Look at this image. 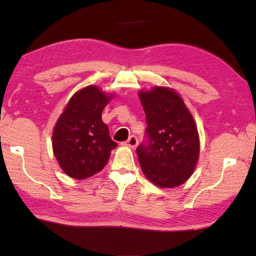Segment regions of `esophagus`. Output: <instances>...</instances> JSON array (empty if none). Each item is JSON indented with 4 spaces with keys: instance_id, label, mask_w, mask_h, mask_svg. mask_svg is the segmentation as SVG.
I'll list each match as a JSON object with an SVG mask.
<instances>
[{
    "instance_id": "obj_1",
    "label": "esophagus",
    "mask_w": 256,
    "mask_h": 256,
    "mask_svg": "<svg viewBox=\"0 0 256 256\" xmlns=\"http://www.w3.org/2000/svg\"><path fill=\"white\" fill-rule=\"evenodd\" d=\"M125 146H130V148L134 149L136 146H138V138L136 136H131L128 138V140H126V142H125Z\"/></svg>"
}]
</instances>
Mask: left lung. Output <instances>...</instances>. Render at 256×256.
I'll list each match as a JSON object with an SVG mask.
<instances>
[{
  "label": "left lung",
  "mask_w": 256,
  "mask_h": 256,
  "mask_svg": "<svg viewBox=\"0 0 256 256\" xmlns=\"http://www.w3.org/2000/svg\"><path fill=\"white\" fill-rule=\"evenodd\" d=\"M138 98L149 138L136 149L141 170L158 188L180 186L192 176L200 154L196 120L180 94L168 86L141 90Z\"/></svg>",
  "instance_id": "8db88e82"
}]
</instances>
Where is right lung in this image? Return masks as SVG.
I'll use <instances>...</instances> for the list:
<instances>
[{
    "mask_svg": "<svg viewBox=\"0 0 256 256\" xmlns=\"http://www.w3.org/2000/svg\"><path fill=\"white\" fill-rule=\"evenodd\" d=\"M114 94L97 86L76 92L56 122L52 144L56 160L68 176L84 180L100 172L118 146L110 136L102 112Z\"/></svg>",
    "mask_w": 256,
    "mask_h": 256,
    "instance_id": "obj_1",
    "label": "right lung"
}]
</instances>
